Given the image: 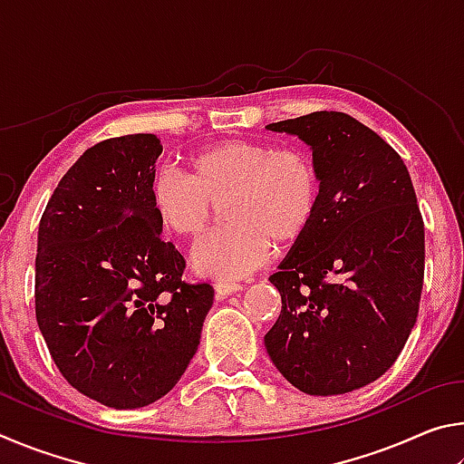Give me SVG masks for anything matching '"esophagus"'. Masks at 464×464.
Here are the masks:
<instances>
[{"mask_svg": "<svg viewBox=\"0 0 464 464\" xmlns=\"http://www.w3.org/2000/svg\"><path fill=\"white\" fill-rule=\"evenodd\" d=\"M241 288L243 285H239V282H217L215 293H217V298H225L233 293H237Z\"/></svg>", "mask_w": 464, "mask_h": 464, "instance_id": "esophagus-1", "label": "esophagus"}]
</instances>
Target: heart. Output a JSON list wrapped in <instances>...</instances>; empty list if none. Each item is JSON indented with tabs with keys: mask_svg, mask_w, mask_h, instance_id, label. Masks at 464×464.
<instances>
[{
	"mask_svg": "<svg viewBox=\"0 0 464 464\" xmlns=\"http://www.w3.org/2000/svg\"><path fill=\"white\" fill-rule=\"evenodd\" d=\"M190 176L160 168L149 186L153 215L176 237H198L225 201V225L196 243L192 266L202 276L233 280L268 260L272 241L290 246L303 237L321 204V176L298 147L260 140H223L188 160Z\"/></svg>",
	"mask_w": 464,
	"mask_h": 464,
	"instance_id": "b5f03b06",
	"label": "heart"
}]
</instances>
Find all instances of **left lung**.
Segmentation results:
<instances>
[{
    "label": "left lung",
    "instance_id": "1",
    "mask_svg": "<svg viewBox=\"0 0 464 464\" xmlns=\"http://www.w3.org/2000/svg\"><path fill=\"white\" fill-rule=\"evenodd\" d=\"M304 140L321 204L270 282L282 296L264 337L280 374L307 395L356 391L401 354L423 286V221L399 153L343 112L266 127Z\"/></svg>",
    "mask_w": 464,
    "mask_h": 464
}]
</instances>
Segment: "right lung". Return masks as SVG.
<instances>
[{
	"label": "right lung",
	"mask_w": 464,
	"mask_h": 464,
	"mask_svg": "<svg viewBox=\"0 0 464 464\" xmlns=\"http://www.w3.org/2000/svg\"><path fill=\"white\" fill-rule=\"evenodd\" d=\"M155 135L102 140L54 188L38 225L36 321L73 389L114 410L157 401L200 343L215 288L182 280L149 186Z\"/></svg>",
	"instance_id": "add662e5"
}]
</instances>
